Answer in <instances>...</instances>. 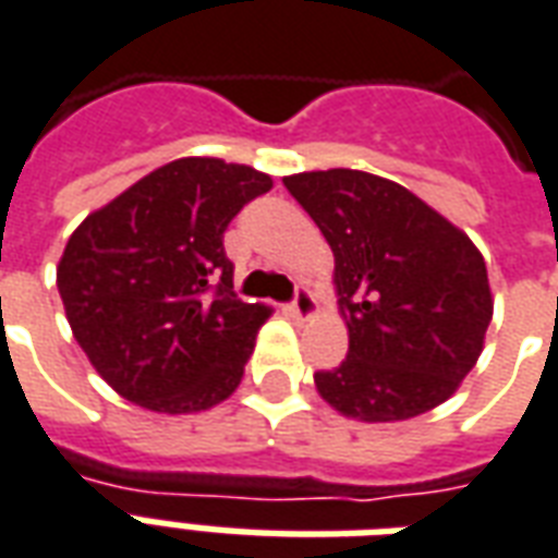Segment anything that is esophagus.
<instances>
[{
  "label": "esophagus",
  "mask_w": 558,
  "mask_h": 558,
  "mask_svg": "<svg viewBox=\"0 0 558 558\" xmlns=\"http://www.w3.org/2000/svg\"><path fill=\"white\" fill-rule=\"evenodd\" d=\"M291 314H294L296 320H312L314 314H317V303H314L312 291H308L305 284H300V288H296L294 303H291Z\"/></svg>",
  "instance_id": "esophagus-1"
}]
</instances>
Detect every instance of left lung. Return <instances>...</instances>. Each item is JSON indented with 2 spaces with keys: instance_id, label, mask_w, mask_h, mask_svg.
Here are the masks:
<instances>
[{
  "instance_id": "8db88e82",
  "label": "left lung",
  "mask_w": 558,
  "mask_h": 558,
  "mask_svg": "<svg viewBox=\"0 0 558 558\" xmlns=\"http://www.w3.org/2000/svg\"><path fill=\"white\" fill-rule=\"evenodd\" d=\"M335 255V296L350 350L314 374L335 412L409 421L450 400L492 324L483 253L409 187L364 170L284 175Z\"/></svg>"
}]
</instances>
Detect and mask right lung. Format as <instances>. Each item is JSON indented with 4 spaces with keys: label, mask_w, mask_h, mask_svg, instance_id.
<instances>
[{
    "label": "right lung",
    "mask_w": 558,
    "mask_h": 558,
    "mask_svg": "<svg viewBox=\"0 0 558 558\" xmlns=\"http://www.w3.org/2000/svg\"><path fill=\"white\" fill-rule=\"evenodd\" d=\"M270 187L255 167L191 155L75 226L58 262V294L78 347L123 400L194 414L241 385L274 308L234 296L223 232Z\"/></svg>",
    "instance_id": "1"
}]
</instances>
